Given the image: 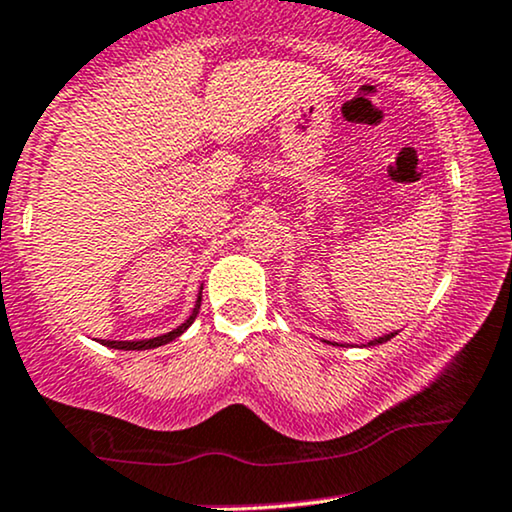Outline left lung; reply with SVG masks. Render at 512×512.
Here are the masks:
<instances>
[{
	"mask_svg": "<svg viewBox=\"0 0 512 512\" xmlns=\"http://www.w3.org/2000/svg\"><path fill=\"white\" fill-rule=\"evenodd\" d=\"M396 334H386V336H379V338H374V341H369V346H379V343H386L389 341V338H393Z\"/></svg>",
	"mask_w": 512,
	"mask_h": 512,
	"instance_id": "obj_1",
	"label": "left lung"
}]
</instances>
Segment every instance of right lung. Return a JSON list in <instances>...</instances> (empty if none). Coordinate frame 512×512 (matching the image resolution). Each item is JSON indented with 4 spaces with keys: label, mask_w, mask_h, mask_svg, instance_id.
I'll return each mask as SVG.
<instances>
[{
    "label": "right lung",
    "mask_w": 512,
    "mask_h": 512,
    "mask_svg": "<svg viewBox=\"0 0 512 512\" xmlns=\"http://www.w3.org/2000/svg\"><path fill=\"white\" fill-rule=\"evenodd\" d=\"M200 303H202V293L197 295V303H195L193 312H190V317L186 319V322H183L181 326H178V329L169 331V334H164V336H155V338H147V341H102V343H104V346H107V348H116V350H150V348H159V346H164V343L174 341V338L181 336L183 331H186L188 326L195 322L197 312H200Z\"/></svg>",
    "instance_id": "right-lung-1"
}]
</instances>
